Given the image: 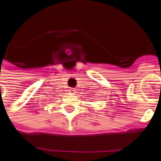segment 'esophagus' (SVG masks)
<instances>
[{"label": "esophagus", "instance_id": "obj_1", "mask_svg": "<svg viewBox=\"0 0 161 161\" xmlns=\"http://www.w3.org/2000/svg\"><path fill=\"white\" fill-rule=\"evenodd\" d=\"M68 92L70 93H72V94H74V93H76V90L74 89V88H70V89H68Z\"/></svg>", "mask_w": 161, "mask_h": 161}]
</instances>
